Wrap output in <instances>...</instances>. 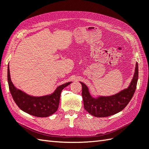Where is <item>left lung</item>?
<instances>
[{
  "instance_id": "8db88e82",
  "label": "left lung",
  "mask_w": 149,
  "mask_h": 149,
  "mask_svg": "<svg viewBox=\"0 0 149 149\" xmlns=\"http://www.w3.org/2000/svg\"><path fill=\"white\" fill-rule=\"evenodd\" d=\"M138 79V65L136 63L134 76L129 86L112 95L93 97L86 85L80 82L84 109L95 117H106L119 113L125 108L133 97Z\"/></svg>"
}]
</instances>
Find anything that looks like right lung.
Masks as SVG:
<instances>
[{"label": "right lung", "mask_w": 149, "mask_h": 149, "mask_svg": "<svg viewBox=\"0 0 149 149\" xmlns=\"http://www.w3.org/2000/svg\"><path fill=\"white\" fill-rule=\"evenodd\" d=\"M9 88L15 103L19 108L31 115L37 117H47L56 112L58 109L61 92L72 82L65 83L56 88L52 93L43 96H33L16 88L13 84L9 66H8Z\"/></svg>", "instance_id": "add662e5"}]
</instances>
